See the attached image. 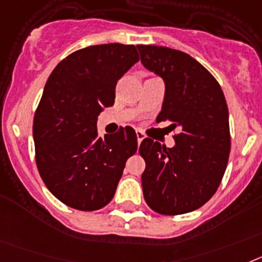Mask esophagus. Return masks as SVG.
<instances>
[{"label":"esophagus","mask_w":262,"mask_h":262,"mask_svg":"<svg viewBox=\"0 0 262 262\" xmlns=\"http://www.w3.org/2000/svg\"><path fill=\"white\" fill-rule=\"evenodd\" d=\"M136 136H137V142H138V145H140L141 142H142V140L145 138V134L142 133L141 130H136Z\"/></svg>","instance_id":"obj_1"}]
</instances>
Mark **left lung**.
Returning a JSON list of instances; mask_svg holds the SVG:
<instances>
[{
    "label": "left lung",
    "instance_id": "8db88e82",
    "mask_svg": "<svg viewBox=\"0 0 262 262\" xmlns=\"http://www.w3.org/2000/svg\"><path fill=\"white\" fill-rule=\"evenodd\" d=\"M141 62L165 80L162 111L157 122L178 129L174 147L151 138L140 145L146 162L142 190L147 206L161 215L198 210L212 198L231 151L228 106L220 84L186 52L138 46Z\"/></svg>",
    "mask_w": 262,
    "mask_h": 262
}]
</instances>
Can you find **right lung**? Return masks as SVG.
Instances as JSON below:
<instances>
[{"label": "right lung", "instance_id": "right-lung-1", "mask_svg": "<svg viewBox=\"0 0 262 262\" xmlns=\"http://www.w3.org/2000/svg\"><path fill=\"white\" fill-rule=\"evenodd\" d=\"M138 60L134 45H96L70 54L50 75L34 115L35 162L46 187L66 206H106L126 159L137 151L133 128L103 138L96 121L115 104L118 79Z\"/></svg>", "mask_w": 262, "mask_h": 262}]
</instances>
